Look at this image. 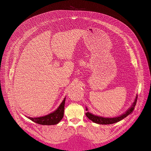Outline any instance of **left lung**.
I'll return each instance as SVG.
<instances>
[{
  "label": "left lung",
  "mask_w": 151,
  "mask_h": 151,
  "mask_svg": "<svg viewBox=\"0 0 151 151\" xmlns=\"http://www.w3.org/2000/svg\"><path fill=\"white\" fill-rule=\"evenodd\" d=\"M137 95H136V97L135 101L133 102V104H132V106H131L129 110H127V111L125 112L124 114L121 115L120 116H118L116 117H101V116H97V115H95L93 114H92L91 113H89V111H87V113H86V116L88 119H89L91 121L93 122H94L95 123L97 124H113L117 123V122L121 121L122 119H123L124 118L127 117L128 115L130 114L133 110H134V107L136 104V102H137ZM86 111H88V108H86Z\"/></svg>",
  "instance_id": "left-lung-1"
}]
</instances>
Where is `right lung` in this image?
<instances>
[{
  "label": "right lung",
  "instance_id": "right-lung-1",
  "mask_svg": "<svg viewBox=\"0 0 151 151\" xmlns=\"http://www.w3.org/2000/svg\"><path fill=\"white\" fill-rule=\"evenodd\" d=\"M65 98H64L63 101L60 104L59 107L54 111L48 114L45 116L40 117H30L28 118L35 123L43 125H53L56 124L62 119L64 113V106H65Z\"/></svg>",
  "mask_w": 151,
  "mask_h": 151
}]
</instances>
